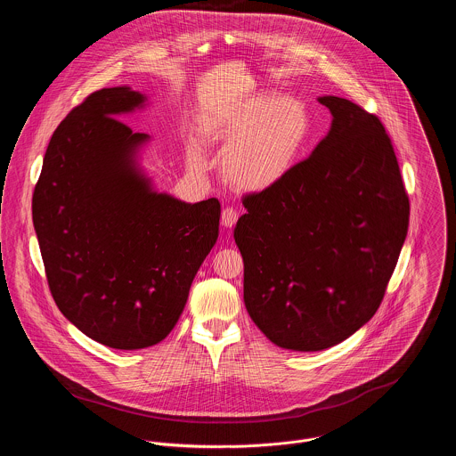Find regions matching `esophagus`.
<instances>
[{"label":"esophagus","instance_id":"esophagus-1","mask_svg":"<svg viewBox=\"0 0 456 456\" xmlns=\"http://www.w3.org/2000/svg\"><path fill=\"white\" fill-rule=\"evenodd\" d=\"M237 219H239L237 208H233V207H224V208H223V212H221V223H223V226L232 228V226L237 223Z\"/></svg>","mask_w":456,"mask_h":456}]
</instances>
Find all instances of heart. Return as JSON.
<instances>
[{
  "label": "heart",
  "instance_id": "1",
  "mask_svg": "<svg viewBox=\"0 0 456 456\" xmlns=\"http://www.w3.org/2000/svg\"><path fill=\"white\" fill-rule=\"evenodd\" d=\"M309 131L304 103L275 93L233 103L207 125V134L224 151V177L242 191H265L282 183L298 163ZM188 161L196 172L208 165L196 143L188 149Z\"/></svg>",
  "mask_w": 456,
  "mask_h": 456
}]
</instances>
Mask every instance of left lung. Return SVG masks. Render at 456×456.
<instances>
[{"instance_id":"left-lung-1","label":"left lung","mask_w":456,"mask_h":456,"mask_svg":"<svg viewBox=\"0 0 456 456\" xmlns=\"http://www.w3.org/2000/svg\"><path fill=\"white\" fill-rule=\"evenodd\" d=\"M331 128L273 188L244 196L235 242L244 302L275 346L328 349L379 309L409 226L390 136L360 105L322 96Z\"/></svg>"}]
</instances>
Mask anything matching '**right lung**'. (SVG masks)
<instances>
[{"instance_id": "1", "label": "right lung", "mask_w": 456, "mask_h": 456, "mask_svg": "<svg viewBox=\"0 0 456 456\" xmlns=\"http://www.w3.org/2000/svg\"><path fill=\"white\" fill-rule=\"evenodd\" d=\"M143 102L126 86L89 94L54 131L33 193L56 305L114 349L149 347L172 331L219 233L216 198L158 193L136 167L149 134L118 118Z\"/></svg>"}]
</instances>
